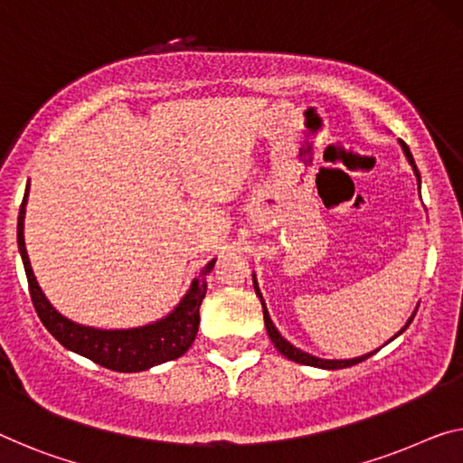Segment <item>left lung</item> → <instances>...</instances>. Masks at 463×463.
Here are the masks:
<instances>
[{
	"mask_svg": "<svg viewBox=\"0 0 463 463\" xmlns=\"http://www.w3.org/2000/svg\"><path fill=\"white\" fill-rule=\"evenodd\" d=\"M400 145H402L403 153H405V157H408L410 165H411V169H414V174H416V177H418V186H420V172H418V167H416V163H414V157H411L410 148H408V145H405L403 140H400ZM254 291H256V296H259V300H260V304H262V315H265V326H267L269 337H271L273 345H275L277 350H279L283 355H286L288 360L300 362V364H306V366L326 368V371H339V368L354 366V364H358V362H362V360L371 358L373 354H376V350H374V352H371V354H364V355H360V358H352V360H323V358H317V355H310V354H306V352H302V350H298V347H294V345L289 344V341L283 339V337H281V333L275 329V325H273V321H271V317H269L267 306H265V300H262V294H260L259 283H256V279H254ZM414 315H416V312H414ZM414 315H411V317L408 318V323H405V326H403V329H402L400 333H397V335H402V333H403L405 329H408L410 323L414 321ZM397 335H395V337H397ZM391 339H393V337H391ZM391 339H389V341H391Z\"/></svg>",
	"mask_w": 463,
	"mask_h": 463,
	"instance_id": "1",
	"label": "left lung"
}]
</instances>
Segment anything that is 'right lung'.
<instances>
[{
  "label": "right lung",
  "mask_w": 463,
  "mask_h": 463,
  "mask_svg": "<svg viewBox=\"0 0 463 463\" xmlns=\"http://www.w3.org/2000/svg\"><path fill=\"white\" fill-rule=\"evenodd\" d=\"M28 186L18 213V250L28 279V291L34 310L45 329L70 352H76L95 364L118 373H140L167 360L180 358L188 352L201 323V304L207 294V275L215 267V259L204 265L201 275L190 283L188 294L182 302L157 323L137 326V329H95L70 321L53 308L43 294L37 277L33 273L24 246V215H26Z\"/></svg>",
  "instance_id": "obj_1"
}]
</instances>
